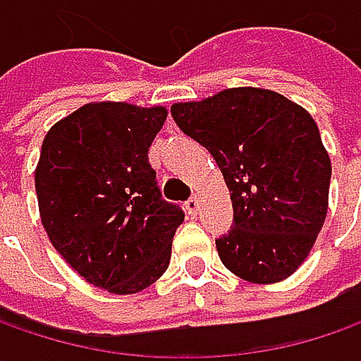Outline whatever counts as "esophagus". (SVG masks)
<instances>
[{
  "label": "esophagus",
  "instance_id": "34e87169",
  "mask_svg": "<svg viewBox=\"0 0 361 361\" xmlns=\"http://www.w3.org/2000/svg\"><path fill=\"white\" fill-rule=\"evenodd\" d=\"M185 207H187L188 215H197V213H199V199H197V197H190V199L185 202Z\"/></svg>",
  "mask_w": 361,
  "mask_h": 361
}]
</instances>
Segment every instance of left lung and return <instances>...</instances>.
<instances>
[{"mask_svg":"<svg viewBox=\"0 0 361 361\" xmlns=\"http://www.w3.org/2000/svg\"><path fill=\"white\" fill-rule=\"evenodd\" d=\"M180 130L216 160L233 225L216 237L223 265L251 283L289 277L326 221L331 164L315 120L285 96L229 88L171 108Z\"/></svg>","mask_w":361,"mask_h":361,"instance_id":"left-lung-1","label":"left lung"}]
</instances>
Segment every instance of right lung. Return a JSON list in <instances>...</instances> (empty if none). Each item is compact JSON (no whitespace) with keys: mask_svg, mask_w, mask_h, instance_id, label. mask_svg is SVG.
I'll return each instance as SVG.
<instances>
[{"mask_svg":"<svg viewBox=\"0 0 361 361\" xmlns=\"http://www.w3.org/2000/svg\"><path fill=\"white\" fill-rule=\"evenodd\" d=\"M164 118L159 106L86 104L42 145L35 192L49 241L88 283L116 295L142 291L166 271L185 221L148 162Z\"/></svg>","mask_w":361,"mask_h":361,"instance_id":"obj_1","label":"right lung"}]
</instances>
